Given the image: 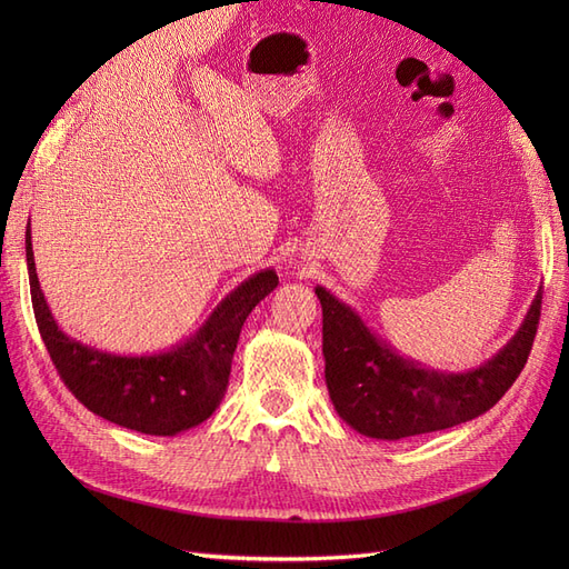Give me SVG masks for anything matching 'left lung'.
<instances>
[{"mask_svg": "<svg viewBox=\"0 0 569 569\" xmlns=\"http://www.w3.org/2000/svg\"><path fill=\"white\" fill-rule=\"evenodd\" d=\"M322 306L325 382L335 410L358 435L396 441L449 429L498 403L522 372L537 335L541 289L503 349L479 368H427L375 335L356 308L316 287Z\"/></svg>", "mask_w": 569, "mask_h": 569, "instance_id": "1", "label": "left lung"}]
</instances>
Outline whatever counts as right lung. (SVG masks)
I'll use <instances>...</instances> for the list:
<instances>
[{
    "label": "right lung",
    "instance_id": "add662e5",
    "mask_svg": "<svg viewBox=\"0 0 569 569\" xmlns=\"http://www.w3.org/2000/svg\"><path fill=\"white\" fill-rule=\"evenodd\" d=\"M26 261L32 311L66 387L94 416L151 437H176L213 416L228 391L239 332L253 308L280 284L272 268L258 270L184 341L159 353L126 356L88 347L61 330L40 289L30 222Z\"/></svg>",
    "mask_w": 569,
    "mask_h": 569
}]
</instances>
